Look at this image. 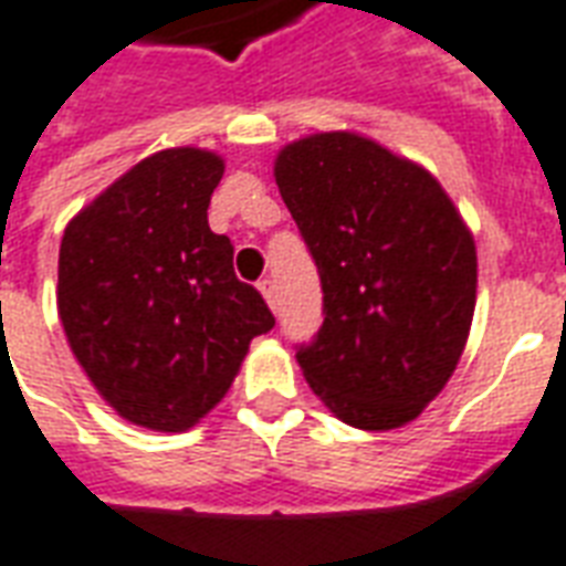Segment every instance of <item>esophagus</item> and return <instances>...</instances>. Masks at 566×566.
Here are the masks:
<instances>
[{
    "label": "esophagus",
    "mask_w": 566,
    "mask_h": 566,
    "mask_svg": "<svg viewBox=\"0 0 566 566\" xmlns=\"http://www.w3.org/2000/svg\"><path fill=\"white\" fill-rule=\"evenodd\" d=\"M259 292H262V298L268 301V307L274 311V307H277V286H274V280H259Z\"/></svg>",
    "instance_id": "1"
}]
</instances>
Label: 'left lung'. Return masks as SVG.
<instances>
[{
  "label": "left lung",
  "instance_id": "8db88e82",
  "mask_svg": "<svg viewBox=\"0 0 566 566\" xmlns=\"http://www.w3.org/2000/svg\"><path fill=\"white\" fill-rule=\"evenodd\" d=\"M274 180L323 280L325 323L295 356L304 379L353 428L413 422L468 344V222L431 171L358 132L286 144Z\"/></svg>",
  "mask_w": 566,
  "mask_h": 566
}]
</instances>
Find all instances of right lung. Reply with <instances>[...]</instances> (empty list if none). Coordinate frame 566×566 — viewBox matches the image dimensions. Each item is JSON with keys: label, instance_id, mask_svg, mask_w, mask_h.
<instances>
[{"label": "right lung", "instance_id": "right-lung-1", "mask_svg": "<svg viewBox=\"0 0 566 566\" xmlns=\"http://www.w3.org/2000/svg\"><path fill=\"white\" fill-rule=\"evenodd\" d=\"M222 156L171 147L132 165L65 226L56 311L77 365L126 422L189 431L226 398L265 298L208 226Z\"/></svg>", "mask_w": 566, "mask_h": 566}]
</instances>
